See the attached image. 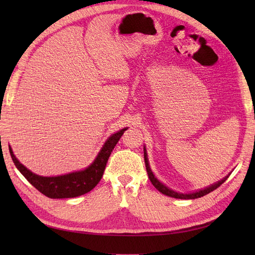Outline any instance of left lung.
Wrapping results in <instances>:
<instances>
[{
	"label": "left lung",
	"instance_id": "obj_1",
	"mask_svg": "<svg viewBox=\"0 0 255 255\" xmlns=\"http://www.w3.org/2000/svg\"><path fill=\"white\" fill-rule=\"evenodd\" d=\"M143 156H144V164H145V169H146V172H148V175H149V179L151 181V183L153 184V186L155 187L158 191H160L161 194H164L168 197H172V198H175V199H197V198H201L207 194H210V192H212L213 190H215L216 188H218L220 185L226 182V180L229 177L230 173L223 177L222 180L218 181L217 183L215 184H212L211 186H207L203 189H200L198 191H194V192H188V194H182V192H177V191H174L172 189H170L169 187H167L165 184H163L161 182H159L156 176L153 174L151 168H150V165H149V160H148V154H146V150H145V146H143Z\"/></svg>",
	"mask_w": 255,
	"mask_h": 255
}]
</instances>
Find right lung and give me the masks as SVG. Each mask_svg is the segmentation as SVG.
Listing matches in <instances>:
<instances>
[{
  "label": "right lung",
  "instance_id": "right-lung-1",
  "mask_svg": "<svg viewBox=\"0 0 255 255\" xmlns=\"http://www.w3.org/2000/svg\"><path fill=\"white\" fill-rule=\"evenodd\" d=\"M127 129L128 128H122L118 130L117 133L107 138V140L103 144L102 149L98 153L95 160L87 168H85L84 170L57 176H41L28 170L14 156L11 146H8L10 156L18 170L41 194L51 199L74 198L87 194V192L97 186V184L102 179L106 163L109 160L111 153Z\"/></svg>",
  "mask_w": 255,
  "mask_h": 255
}]
</instances>
